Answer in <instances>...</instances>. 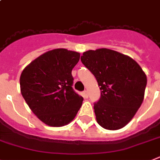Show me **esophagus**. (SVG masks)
Returning a JSON list of instances; mask_svg holds the SVG:
<instances>
[{"label": "esophagus", "instance_id": "esophagus-1", "mask_svg": "<svg viewBox=\"0 0 160 160\" xmlns=\"http://www.w3.org/2000/svg\"><path fill=\"white\" fill-rule=\"evenodd\" d=\"M83 95H84V97H85V98H88V91H83Z\"/></svg>", "mask_w": 160, "mask_h": 160}]
</instances>
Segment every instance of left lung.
Here are the masks:
<instances>
[{"instance_id": "obj_1", "label": "left lung", "mask_w": 160, "mask_h": 160, "mask_svg": "<svg viewBox=\"0 0 160 160\" xmlns=\"http://www.w3.org/2000/svg\"><path fill=\"white\" fill-rule=\"evenodd\" d=\"M93 73L101 91L94 104L96 121L109 130L120 129L133 119L144 99L147 79L131 57L114 50H88L81 57Z\"/></svg>"}]
</instances>
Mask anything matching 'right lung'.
Listing matches in <instances>:
<instances>
[{
    "instance_id": "add662e5",
    "label": "right lung",
    "mask_w": 160,
    "mask_h": 160,
    "mask_svg": "<svg viewBox=\"0 0 160 160\" xmlns=\"http://www.w3.org/2000/svg\"><path fill=\"white\" fill-rule=\"evenodd\" d=\"M80 53L65 48L46 52L25 67L20 89L31 110L46 125L61 127L74 119L83 98L73 87L72 69Z\"/></svg>"
}]
</instances>
